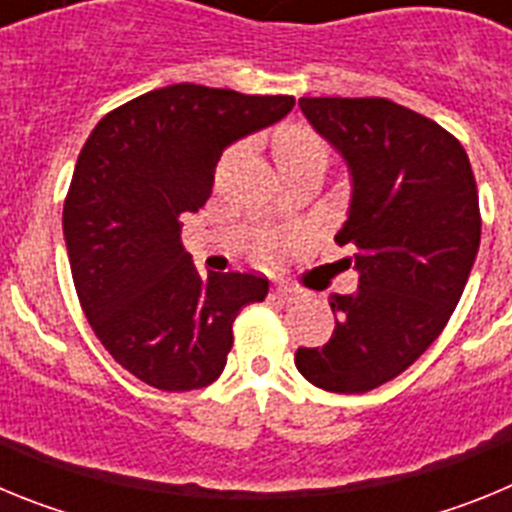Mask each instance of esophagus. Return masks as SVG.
Here are the masks:
<instances>
[{"label": "esophagus", "instance_id": "34e87169", "mask_svg": "<svg viewBox=\"0 0 512 512\" xmlns=\"http://www.w3.org/2000/svg\"><path fill=\"white\" fill-rule=\"evenodd\" d=\"M271 297H274V300H279V302H287V305H292V302L300 300L302 295L297 292V289L287 287V284H277V287L271 289Z\"/></svg>", "mask_w": 512, "mask_h": 512}]
</instances>
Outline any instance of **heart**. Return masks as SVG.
Masks as SVG:
<instances>
[{
  "instance_id": "1",
  "label": "heart",
  "mask_w": 512,
  "mask_h": 512,
  "mask_svg": "<svg viewBox=\"0 0 512 512\" xmlns=\"http://www.w3.org/2000/svg\"><path fill=\"white\" fill-rule=\"evenodd\" d=\"M274 151H277L279 164H287L305 156H325V143L302 125H287L274 138Z\"/></svg>"
}]
</instances>
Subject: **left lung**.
<instances>
[{
	"label": "left lung",
	"instance_id": "1",
	"mask_svg": "<svg viewBox=\"0 0 512 512\" xmlns=\"http://www.w3.org/2000/svg\"><path fill=\"white\" fill-rule=\"evenodd\" d=\"M315 133L341 153L351 205L338 246L359 274L333 295L336 330L297 348L310 384L359 395L402 374L449 323L479 251V197L467 151L428 117L382 97H302Z\"/></svg>",
	"mask_w": 512,
	"mask_h": 512
}]
</instances>
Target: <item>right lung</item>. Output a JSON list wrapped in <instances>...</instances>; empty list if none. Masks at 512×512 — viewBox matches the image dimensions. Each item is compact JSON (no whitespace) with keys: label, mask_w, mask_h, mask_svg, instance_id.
Segmentation results:
<instances>
[{"label":"right lung","mask_w":512,"mask_h":512,"mask_svg":"<svg viewBox=\"0 0 512 512\" xmlns=\"http://www.w3.org/2000/svg\"><path fill=\"white\" fill-rule=\"evenodd\" d=\"M295 97L171 84L104 115L84 143L63 202V238L81 310L140 382L200 390L225 369L233 320L269 279L207 271L182 246V215L212 194L235 140L289 115Z\"/></svg>","instance_id":"add662e5"}]
</instances>
